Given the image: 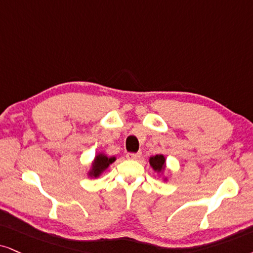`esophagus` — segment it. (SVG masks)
I'll list each match as a JSON object with an SVG mask.
<instances>
[{
	"label": "esophagus",
	"mask_w": 253,
	"mask_h": 253,
	"mask_svg": "<svg viewBox=\"0 0 253 253\" xmlns=\"http://www.w3.org/2000/svg\"><path fill=\"white\" fill-rule=\"evenodd\" d=\"M142 156V152H137V154H132V152H127L126 154V158L127 160H131V161H137L139 160Z\"/></svg>",
	"instance_id": "1"
}]
</instances>
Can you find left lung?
I'll list each match as a JSON object with an SVG mask.
<instances>
[{
    "label": "left lung",
    "instance_id": "1",
    "mask_svg": "<svg viewBox=\"0 0 253 253\" xmlns=\"http://www.w3.org/2000/svg\"><path fill=\"white\" fill-rule=\"evenodd\" d=\"M150 165L151 168L157 172H163L165 169V157L163 155H156L150 157Z\"/></svg>",
    "mask_w": 253,
    "mask_h": 253
}]
</instances>
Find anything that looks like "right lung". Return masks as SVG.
<instances>
[{
    "instance_id": "right-lung-1",
    "label": "right lung",
    "mask_w": 253,
    "mask_h": 253,
    "mask_svg": "<svg viewBox=\"0 0 253 253\" xmlns=\"http://www.w3.org/2000/svg\"><path fill=\"white\" fill-rule=\"evenodd\" d=\"M116 161V157H108L104 154L96 155L95 160L92 162L91 169L89 171L90 177H99L103 171H105L109 168V165L114 163Z\"/></svg>"
}]
</instances>
